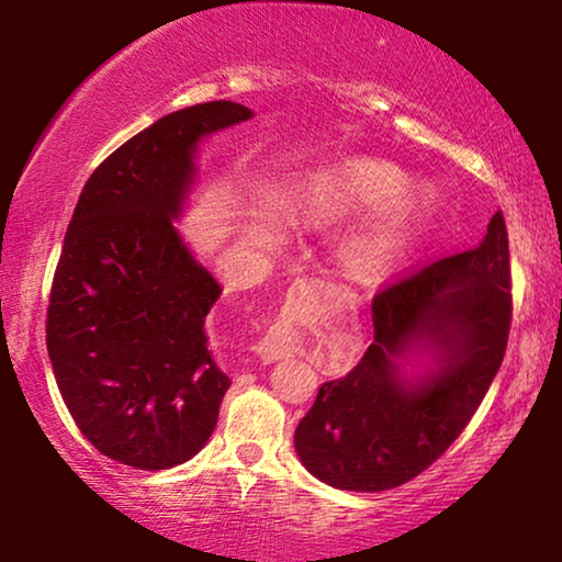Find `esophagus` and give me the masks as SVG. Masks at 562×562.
<instances>
[{"label":"esophagus","mask_w":562,"mask_h":562,"mask_svg":"<svg viewBox=\"0 0 562 562\" xmlns=\"http://www.w3.org/2000/svg\"><path fill=\"white\" fill-rule=\"evenodd\" d=\"M294 352V340H291L286 327H271L268 335L256 345V356L263 363H276V360L289 358Z\"/></svg>","instance_id":"esophagus-1"}]
</instances>
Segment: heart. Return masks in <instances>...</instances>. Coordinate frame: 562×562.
I'll list each match as a JSON object with an SVG mask.
<instances>
[{
  "instance_id": "heart-1",
  "label": "heart",
  "mask_w": 562,
  "mask_h": 562,
  "mask_svg": "<svg viewBox=\"0 0 562 562\" xmlns=\"http://www.w3.org/2000/svg\"><path fill=\"white\" fill-rule=\"evenodd\" d=\"M409 173L375 156L327 160L299 179L291 217L312 227H342L359 220L337 245L345 279L379 286L396 271L435 212V191L409 187ZM245 237L256 250H279L289 240L281 214L256 210Z\"/></svg>"
}]
</instances>
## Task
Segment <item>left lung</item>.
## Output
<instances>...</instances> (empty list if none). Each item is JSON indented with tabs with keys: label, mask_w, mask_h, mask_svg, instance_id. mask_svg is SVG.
Segmentation results:
<instances>
[{
	"label": "left lung",
	"mask_w": 562,
	"mask_h": 562,
	"mask_svg": "<svg viewBox=\"0 0 562 562\" xmlns=\"http://www.w3.org/2000/svg\"><path fill=\"white\" fill-rule=\"evenodd\" d=\"M512 322L502 212L471 250L437 260L373 299V342L325 381L294 432L314 479L389 491L435 463L463 432L504 360Z\"/></svg>",
	"instance_id": "left-lung-1"
}]
</instances>
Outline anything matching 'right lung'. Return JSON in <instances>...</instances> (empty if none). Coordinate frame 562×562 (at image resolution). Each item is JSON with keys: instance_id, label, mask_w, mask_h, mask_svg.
I'll list each match as a JSON object with an SVG mask.
<instances>
[{"instance_id": "add662e5", "label": "right lung", "mask_w": 562, "mask_h": 562, "mask_svg": "<svg viewBox=\"0 0 562 562\" xmlns=\"http://www.w3.org/2000/svg\"><path fill=\"white\" fill-rule=\"evenodd\" d=\"M252 110L171 112L91 173L53 276L45 342L60 396L102 456L166 471L204 448L229 389L206 314L222 294L176 222L199 183V150Z\"/></svg>"}]
</instances>
